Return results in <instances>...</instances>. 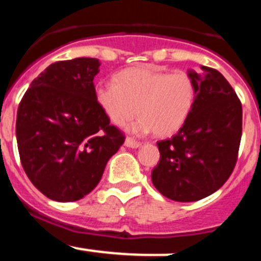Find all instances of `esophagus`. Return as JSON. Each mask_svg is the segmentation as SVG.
Here are the masks:
<instances>
[{"instance_id":"esophagus-1","label":"esophagus","mask_w":261,"mask_h":261,"mask_svg":"<svg viewBox=\"0 0 261 261\" xmlns=\"http://www.w3.org/2000/svg\"><path fill=\"white\" fill-rule=\"evenodd\" d=\"M125 146H127V148L136 149V148H139V146H141V143H140V141H136L135 139L127 138L125 140Z\"/></svg>"}]
</instances>
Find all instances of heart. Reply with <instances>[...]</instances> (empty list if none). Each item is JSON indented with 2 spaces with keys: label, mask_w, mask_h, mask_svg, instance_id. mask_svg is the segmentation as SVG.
Listing matches in <instances>:
<instances>
[{
  "label": "heart",
  "mask_w": 261,
  "mask_h": 261,
  "mask_svg": "<svg viewBox=\"0 0 261 261\" xmlns=\"http://www.w3.org/2000/svg\"><path fill=\"white\" fill-rule=\"evenodd\" d=\"M97 105L115 125L128 126L135 134L154 131L168 138L189 120L196 98L194 79L184 71L171 72L156 66H143L121 71L116 83H99L94 88Z\"/></svg>",
  "instance_id": "b5f03b06"
}]
</instances>
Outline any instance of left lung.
I'll return each instance as SVG.
<instances>
[{"instance_id":"obj_1","label":"left lung","mask_w":261,"mask_h":261,"mask_svg":"<svg viewBox=\"0 0 261 261\" xmlns=\"http://www.w3.org/2000/svg\"><path fill=\"white\" fill-rule=\"evenodd\" d=\"M189 75L196 85L191 115L173 138L156 143L161 159L151 171L155 189L181 203L200 200L223 186L242 135V106L226 77L206 66Z\"/></svg>"}]
</instances>
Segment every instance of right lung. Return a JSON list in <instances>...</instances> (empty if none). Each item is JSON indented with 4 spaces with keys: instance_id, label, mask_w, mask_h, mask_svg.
<instances>
[{
    "instance_id": "add662e5",
    "label": "right lung",
    "mask_w": 261,
    "mask_h": 261,
    "mask_svg": "<svg viewBox=\"0 0 261 261\" xmlns=\"http://www.w3.org/2000/svg\"><path fill=\"white\" fill-rule=\"evenodd\" d=\"M100 62H55L30 84L17 108L20 161L32 184L52 200H80L98 185L125 136L94 98Z\"/></svg>"
}]
</instances>
